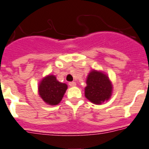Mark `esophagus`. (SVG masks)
<instances>
[{
  "label": "esophagus",
  "instance_id": "obj_1",
  "mask_svg": "<svg viewBox=\"0 0 149 149\" xmlns=\"http://www.w3.org/2000/svg\"><path fill=\"white\" fill-rule=\"evenodd\" d=\"M68 85H69L70 87H75L76 83L75 82H74V81H72V82H69Z\"/></svg>",
  "mask_w": 149,
  "mask_h": 149
}]
</instances>
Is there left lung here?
I'll list each match as a JSON object with an SVG mask.
<instances>
[{
    "label": "left lung",
    "mask_w": 149,
    "mask_h": 149,
    "mask_svg": "<svg viewBox=\"0 0 149 149\" xmlns=\"http://www.w3.org/2000/svg\"><path fill=\"white\" fill-rule=\"evenodd\" d=\"M85 96L91 102L100 105L110 99L112 93V84L107 74L93 70L87 77Z\"/></svg>",
    "instance_id": "left-lung-1"
}]
</instances>
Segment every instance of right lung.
Masks as SVG:
<instances>
[{
	"label": "right lung",
	"mask_w": 149,
	"mask_h": 149,
	"mask_svg": "<svg viewBox=\"0 0 149 149\" xmlns=\"http://www.w3.org/2000/svg\"><path fill=\"white\" fill-rule=\"evenodd\" d=\"M68 86L56 80L53 74L46 76L41 80L38 86V93L46 103L56 105L62 100Z\"/></svg>",
	"instance_id": "1"
}]
</instances>
